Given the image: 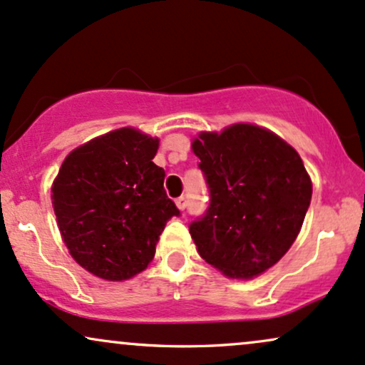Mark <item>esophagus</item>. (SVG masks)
Masks as SVG:
<instances>
[{
  "label": "esophagus",
  "mask_w": 365,
  "mask_h": 365,
  "mask_svg": "<svg viewBox=\"0 0 365 365\" xmlns=\"http://www.w3.org/2000/svg\"><path fill=\"white\" fill-rule=\"evenodd\" d=\"M175 207H178L179 210H181V212H184V210H186V207H187V201H186V198H184V196H181V198L175 200Z\"/></svg>",
  "instance_id": "1"
}]
</instances>
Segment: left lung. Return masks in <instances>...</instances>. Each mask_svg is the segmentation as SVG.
<instances>
[{
  "label": "left lung",
  "mask_w": 365,
  "mask_h": 365,
  "mask_svg": "<svg viewBox=\"0 0 365 365\" xmlns=\"http://www.w3.org/2000/svg\"><path fill=\"white\" fill-rule=\"evenodd\" d=\"M210 207L190 234L200 256L227 278L251 280L277 264L302 229L312 182L301 155L251 123L201 131L191 143Z\"/></svg>",
  "instance_id": "left-lung-1"
}]
</instances>
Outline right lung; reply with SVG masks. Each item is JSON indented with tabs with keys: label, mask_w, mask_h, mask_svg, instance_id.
<instances>
[{
	"label": "right lung",
	"mask_w": 365,
	"mask_h": 365,
	"mask_svg": "<svg viewBox=\"0 0 365 365\" xmlns=\"http://www.w3.org/2000/svg\"><path fill=\"white\" fill-rule=\"evenodd\" d=\"M158 138L126 126L68 153L51 186L56 222L71 258L102 280H130L155 256L170 217Z\"/></svg>",
	"instance_id": "1"
}]
</instances>
